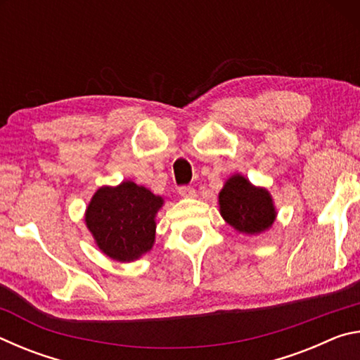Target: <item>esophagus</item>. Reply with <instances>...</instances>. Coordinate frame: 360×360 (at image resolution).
<instances>
[{
  "instance_id": "esophagus-1",
  "label": "esophagus",
  "mask_w": 360,
  "mask_h": 360,
  "mask_svg": "<svg viewBox=\"0 0 360 360\" xmlns=\"http://www.w3.org/2000/svg\"><path fill=\"white\" fill-rule=\"evenodd\" d=\"M179 195L182 198H193L195 195H197V192H195V188L191 187V186H182L179 187Z\"/></svg>"
}]
</instances>
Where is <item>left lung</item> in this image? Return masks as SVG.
Wrapping results in <instances>:
<instances>
[{
	"mask_svg": "<svg viewBox=\"0 0 360 360\" xmlns=\"http://www.w3.org/2000/svg\"><path fill=\"white\" fill-rule=\"evenodd\" d=\"M221 214L231 227L255 235L271 227L276 211L265 188L254 187L240 174L231 176L219 193Z\"/></svg>",
	"mask_w": 360,
	"mask_h": 360,
	"instance_id": "8db88e82",
	"label": "left lung"
}]
</instances>
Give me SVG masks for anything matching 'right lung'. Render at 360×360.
Returning a JSON list of instances; mask_svg holds the SVG:
<instances>
[{
  "instance_id": "add662e5",
  "label": "right lung",
  "mask_w": 360,
  "mask_h": 360,
  "mask_svg": "<svg viewBox=\"0 0 360 360\" xmlns=\"http://www.w3.org/2000/svg\"><path fill=\"white\" fill-rule=\"evenodd\" d=\"M163 200L143 186L125 181L94 195L85 222L96 245L114 260L131 262L154 245L157 211Z\"/></svg>"
}]
</instances>
